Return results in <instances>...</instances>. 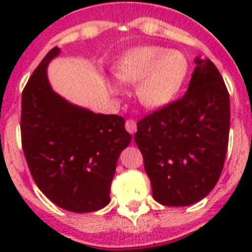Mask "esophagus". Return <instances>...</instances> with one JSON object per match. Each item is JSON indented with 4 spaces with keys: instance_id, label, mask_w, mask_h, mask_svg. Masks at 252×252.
<instances>
[{
    "instance_id": "1",
    "label": "esophagus",
    "mask_w": 252,
    "mask_h": 252,
    "mask_svg": "<svg viewBox=\"0 0 252 252\" xmlns=\"http://www.w3.org/2000/svg\"><path fill=\"white\" fill-rule=\"evenodd\" d=\"M126 128L130 134H134L136 133V130H137V124H136V122H134V120H126Z\"/></svg>"
}]
</instances>
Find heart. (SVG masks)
<instances>
[{
	"label": "heart",
	"instance_id": "heart-1",
	"mask_svg": "<svg viewBox=\"0 0 252 252\" xmlns=\"http://www.w3.org/2000/svg\"><path fill=\"white\" fill-rule=\"evenodd\" d=\"M189 60L180 51L159 45H141L124 52L118 60L116 76L123 82L136 84L138 100L149 108L168 106L179 95L189 74ZM118 93V85H111Z\"/></svg>",
	"mask_w": 252,
	"mask_h": 252
}]
</instances>
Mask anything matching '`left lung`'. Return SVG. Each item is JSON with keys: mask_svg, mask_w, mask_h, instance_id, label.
I'll return each instance as SVG.
<instances>
[{"mask_svg": "<svg viewBox=\"0 0 252 252\" xmlns=\"http://www.w3.org/2000/svg\"><path fill=\"white\" fill-rule=\"evenodd\" d=\"M195 64L183 98L141 119L134 134L154 200L167 207L203 200L219 182L226 157L229 93L209 59L196 57Z\"/></svg>", "mask_w": 252, "mask_h": 252, "instance_id": "obj_1", "label": "left lung"}]
</instances>
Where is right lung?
Returning <instances> with one entry per match:
<instances>
[{
    "label": "right lung",
    "instance_id": "obj_1",
    "mask_svg": "<svg viewBox=\"0 0 252 252\" xmlns=\"http://www.w3.org/2000/svg\"><path fill=\"white\" fill-rule=\"evenodd\" d=\"M55 47L37 65L22 93V146L30 172L57 207L74 213L110 203L120 153L132 136L118 115L95 114L53 91L47 68L60 55Z\"/></svg>",
    "mask_w": 252,
    "mask_h": 252
}]
</instances>
